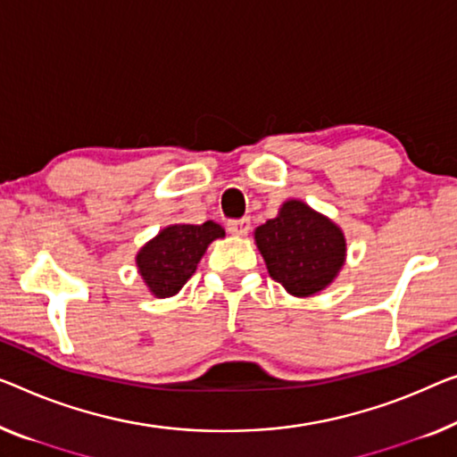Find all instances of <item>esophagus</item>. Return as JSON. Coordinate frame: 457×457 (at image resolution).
<instances>
[{
	"label": "esophagus",
	"mask_w": 457,
	"mask_h": 457,
	"mask_svg": "<svg viewBox=\"0 0 457 457\" xmlns=\"http://www.w3.org/2000/svg\"><path fill=\"white\" fill-rule=\"evenodd\" d=\"M228 231L231 236H246L250 231V220L248 217H242V220L228 221Z\"/></svg>",
	"instance_id": "esophagus-1"
}]
</instances>
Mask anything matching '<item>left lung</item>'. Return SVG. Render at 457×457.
I'll list each match as a JSON object with an SVG mask.
<instances>
[{"mask_svg": "<svg viewBox=\"0 0 457 457\" xmlns=\"http://www.w3.org/2000/svg\"><path fill=\"white\" fill-rule=\"evenodd\" d=\"M254 242L269 275L295 297L328 287L346 256L343 229L297 199L285 201L275 220L258 226Z\"/></svg>", "mask_w": 457, "mask_h": 457, "instance_id": "8db88e82", "label": "left lung"}]
</instances>
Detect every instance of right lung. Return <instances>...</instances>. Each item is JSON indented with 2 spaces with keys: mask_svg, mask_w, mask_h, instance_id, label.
<instances>
[{
  "mask_svg": "<svg viewBox=\"0 0 457 457\" xmlns=\"http://www.w3.org/2000/svg\"><path fill=\"white\" fill-rule=\"evenodd\" d=\"M226 231L215 221L201 226L174 223L163 228L137 252V269L155 297H172L193 277L207 246Z\"/></svg>",
  "mask_w": 457,
  "mask_h": 457,
  "instance_id": "obj_1",
  "label": "right lung"
}]
</instances>
